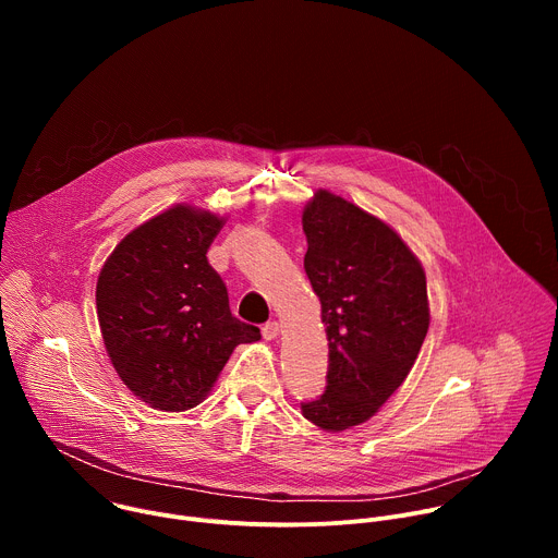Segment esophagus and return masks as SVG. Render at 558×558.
<instances>
[{"label": "esophagus", "mask_w": 558, "mask_h": 558, "mask_svg": "<svg viewBox=\"0 0 558 558\" xmlns=\"http://www.w3.org/2000/svg\"><path fill=\"white\" fill-rule=\"evenodd\" d=\"M280 336V325L278 323H267V325H263V338L265 340H276Z\"/></svg>", "instance_id": "34e87169"}]
</instances>
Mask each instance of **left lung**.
I'll use <instances>...</instances> for the list:
<instances>
[{
	"label": "left lung",
	"mask_w": 558,
	"mask_h": 558,
	"mask_svg": "<svg viewBox=\"0 0 558 558\" xmlns=\"http://www.w3.org/2000/svg\"><path fill=\"white\" fill-rule=\"evenodd\" d=\"M302 229L329 338L327 390L302 415L340 433L371 420L411 373L430 325L426 274L397 231L327 190L306 203Z\"/></svg>",
	"instance_id": "8db88e82"
}]
</instances>
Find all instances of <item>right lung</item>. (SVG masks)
I'll use <instances>...</instances> for the list:
<instances>
[{
	"label": "right lung",
	"instance_id": "1",
	"mask_svg": "<svg viewBox=\"0 0 558 558\" xmlns=\"http://www.w3.org/2000/svg\"><path fill=\"white\" fill-rule=\"evenodd\" d=\"M225 218L174 205L132 229L97 280V315L123 384L156 411L198 407L238 344L260 329L231 315L207 263Z\"/></svg>",
	"mask_w": 558,
	"mask_h": 558
}]
</instances>
